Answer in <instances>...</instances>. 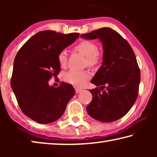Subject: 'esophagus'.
<instances>
[{"label":"esophagus","instance_id":"1","mask_svg":"<svg viewBox=\"0 0 157 157\" xmlns=\"http://www.w3.org/2000/svg\"><path fill=\"white\" fill-rule=\"evenodd\" d=\"M82 91V89H81L75 88V92H76V94H79V93L81 92Z\"/></svg>","mask_w":157,"mask_h":157}]
</instances>
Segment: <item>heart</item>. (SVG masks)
I'll return each mask as SVG.
<instances>
[{
	"label": "heart",
	"mask_w": 157,
	"mask_h": 157,
	"mask_svg": "<svg viewBox=\"0 0 157 157\" xmlns=\"http://www.w3.org/2000/svg\"><path fill=\"white\" fill-rule=\"evenodd\" d=\"M75 49L87 59V63L90 66H95L100 60V55L98 52L96 44L90 41H82L75 47ZM68 52L63 50L58 55V62L61 66L64 67L67 63ZM90 75L86 71H70L66 74L65 79L69 83L78 86H82L85 84Z\"/></svg>",
	"instance_id": "1"
}]
</instances>
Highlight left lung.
<instances>
[{"mask_svg": "<svg viewBox=\"0 0 157 157\" xmlns=\"http://www.w3.org/2000/svg\"><path fill=\"white\" fill-rule=\"evenodd\" d=\"M80 37L98 39L103 48L102 66L91 82L102 91L98 87L90 90L93 98L86 107L87 113L104 123L118 120L130 110L138 96L140 75L134 52L128 42L110 28Z\"/></svg>", "mask_w": 157, "mask_h": 157, "instance_id": "8db88e82", "label": "left lung"}]
</instances>
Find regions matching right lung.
Listing matches in <instances>:
<instances>
[{
  "instance_id": "obj_1",
  "label": "right lung",
  "mask_w": 157,
  "mask_h": 157,
  "mask_svg": "<svg viewBox=\"0 0 157 157\" xmlns=\"http://www.w3.org/2000/svg\"><path fill=\"white\" fill-rule=\"evenodd\" d=\"M79 33L39 32L21 47L15 57L11 87L25 115L41 124L52 123L63 115L75 91L62 82L50 86L49 79L60 71L58 55L79 37Z\"/></svg>"
}]
</instances>
